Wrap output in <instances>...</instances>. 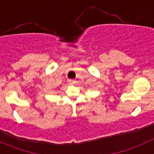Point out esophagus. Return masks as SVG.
Instances as JSON below:
<instances>
[{"label": "esophagus", "mask_w": 154, "mask_h": 154, "mask_svg": "<svg viewBox=\"0 0 154 154\" xmlns=\"http://www.w3.org/2000/svg\"><path fill=\"white\" fill-rule=\"evenodd\" d=\"M68 82H69V84H74L75 82V80L73 79H69L68 80Z\"/></svg>", "instance_id": "1"}]
</instances>
